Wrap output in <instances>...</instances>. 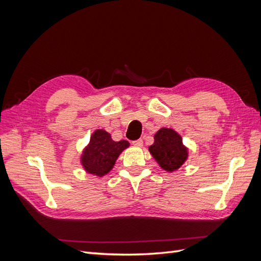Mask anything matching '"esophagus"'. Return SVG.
Returning a JSON list of instances; mask_svg holds the SVG:
<instances>
[{"mask_svg":"<svg viewBox=\"0 0 261 261\" xmlns=\"http://www.w3.org/2000/svg\"><path fill=\"white\" fill-rule=\"evenodd\" d=\"M143 144H144V141H143V139H141V138L133 141V145L136 146V147H141V146H143Z\"/></svg>","mask_w":261,"mask_h":261,"instance_id":"1","label":"esophagus"}]
</instances>
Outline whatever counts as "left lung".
I'll use <instances>...</instances> for the list:
<instances>
[{
    "label": "left lung",
    "instance_id": "8db88e82",
    "mask_svg": "<svg viewBox=\"0 0 261 261\" xmlns=\"http://www.w3.org/2000/svg\"><path fill=\"white\" fill-rule=\"evenodd\" d=\"M153 138L154 143L149 147V152L161 169L172 173L186 162L188 148L174 129L162 127L154 134Z\"/></svg>",
    "mask_w": 261,
    "mask_h": 261
}]
</instances>
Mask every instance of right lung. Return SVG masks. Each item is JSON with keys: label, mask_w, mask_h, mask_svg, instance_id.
I'll use <instances>...</instances> for the list:
<instances>
[{"label": "right lung", "mask_w": 261, "mask_h": 261, "mask_svg": "<svg viewBox=\"0 0 261 261\" xmlns=\"http://www.w3.org/2000/svg\"><path fill=\"white\" fill-rule=\"evenodd\" d=\"M128 147L127 140L114 141L111 134L105 129H96L83 150L81 163L87 173L102 177L113 169L118 155Z\"/></svg>", "instance_id": "add662e5"}]
</instances>
